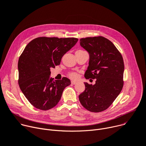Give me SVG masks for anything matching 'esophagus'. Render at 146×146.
I'll list each match as a JSON object with an SVG mask.
<instances>
[{
	"label": "esophagus",
	"instance_id": "34e87169",
	"mask_svg": "<svg viewBox=\"0 0 146 146\" xmlns=\"http://www.w3.org/2000/svg\"><path fill=\"white\" fill-rule=\"evenodd\" d=\"M71 83H72V84H76L77 83V82H75V81H73V80H72V81L71 82Z\"/></svg>",
	"mask_w": 146,
	"mask_h": 146
}]
</instances>
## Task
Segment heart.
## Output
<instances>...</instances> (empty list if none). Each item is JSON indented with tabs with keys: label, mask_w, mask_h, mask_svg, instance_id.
I'll use <instances>...</instances> for the list:
<instances>
[{
	"label": "heart",
	"mask_w": 146,
	"mask_h": 146,
	"mask_svg": "<svg viewBox=\"0 0 146 146\" xmlns=\"http://www.w3.org/2000/svg\"><path fill=\"white\" fill-rule=\"evenodd\" d=\"M69 76L72 79H73V80H76V79H78V77H79L78 74L76 73V72H70V73H69Z\"/></svg>",
	"instance_id": "b5f03b06"
}]
</instances>
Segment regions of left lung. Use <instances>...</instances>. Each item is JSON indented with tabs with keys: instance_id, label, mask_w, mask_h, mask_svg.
<instances>
[{
	"instance_id": "left-lung-1",
	"label": "left lung",
	"mask_w": 146,
	"mask_h": 146,
	"mask_svg": "<svg viewBox=\"0 0 146 146\" xmlns=\"http://www.w3.org/2000/svg\"><path fill=\"white\" fill-rule=\"evenodd\" d=\"M80 44L90 56L85 78L96 81L94 85L84 83L85 90L79 100L87 110L101 112L109 108L123 89V57L114 44L102 36L82 38Z\"/></svg>"
}]
</instances>
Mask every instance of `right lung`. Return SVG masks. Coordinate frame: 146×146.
Returning a JSON list of instances; mask_svg holds the SVG:
<instances>
[{
	"instance_id": "add662e5",
	"label": "right lung",
	"mask_w": 146,
	"mask_h": 146,
	"mask_svg": "<svg viewBox=\"0 0 146 146\" xmlns=\"http://www.w3.org/2000/svg\"><path fill=\"white\" fill-rule=\"evenodd\" d=\"M78 38L40 37L29 42L18 61L20 89L35 108L51 109L60 101L66 87L71 84L67 77L54 80L50 68L60 64L63 56Z\"/></svg>"
}]
</instances>
